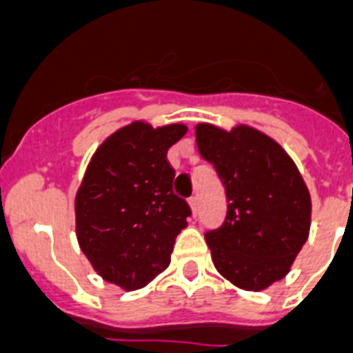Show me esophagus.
<instances>
[{"label":"esophagus","mask_w":353,"mask_h":353,"mask_svg":"<svg viewBox=\"0 0 353 353\" xmlns=\"http://www.w3.org/2000/svg\"><path fill=\"white\" fill-rule=\"evenodd\" d=\"M189 208H191L193 214H196V211H198V198L196 196L189 198Z\"/></svg>","instance_id":"1"}]
</instances>
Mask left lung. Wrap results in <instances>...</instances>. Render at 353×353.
<instances>
[{
  "label": "left lung",
  "instance_id": "8db88e82",
  "mask_svg": "<svg viewBox=\"0 0 353 353\" xmlns=\"http://www.w3.org/2000/svg\"><path fill=\"white\" fill-rule=\"evenodd\" d=\"M200 155L225 188L227 214L205 232L212 263L232 285L263 290L285 278L310 231V193L294 160L250 126L194 128Z\"/></svg>",
  "mask_w": 353,
  "mask_h": 353
}]
</instances>
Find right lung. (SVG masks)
<instances>
[{"instance_id":"add662e5","label":"right lung","mask_w":353,"mask_h":353,"mask_svg":"<svg viewBox=\"0 0 353 353\" xmlns=\"http://www.w3.org/2000/svg\"><path fill=\"white\" fill-rule=\"evenodd\" d=\"M188 133L183 124L153 128L142 121L99 145L75 194L79 247L103 279L137 290L168 269L174 238L191 216L173 193L168 150Z\"/></svg>"}]
</instances>
